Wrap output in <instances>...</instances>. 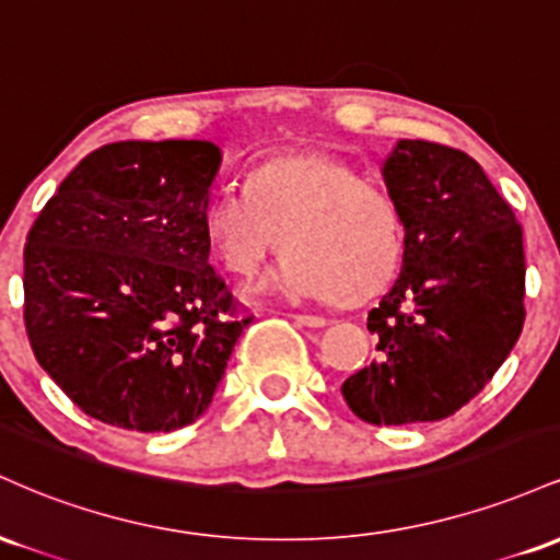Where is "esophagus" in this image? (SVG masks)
Here are the masks:
<instances>
[{
  "mask_svg": "<svg viewBox=\"0 0 560 560\" xmlns=\"http://www.w3.org/2000/svg\"><path fill=\"white\" fill-rule=\"evenodd\" d=\"M292 318H294V324L311 326V329H320V326H326L324 316H302V313H298V316H292Z\"/></svg>",
  "mask_w": 560,
  "mask_h": 560,
  "instance_id": "34e87169",
  "label": "esophagus"
}]
</instances>
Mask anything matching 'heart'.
Wrapping results in <instances>:
<instances>
[{
	"instance_id": "1",
	"label": "heart",
	"mask_w": 560,
	"mask_h": 560,
	"mask_svg": "<svg viewBox=\"0 0 560 560\" xmlns=\"http://www.w3.org/2000/svg\"><path fill=\"white\" fill-rule=\"evenodd\" d=\"M202 231L229 273H258L284 255L255 292L273 298L361 300L395 276L402 221L395 199L326 152H287L247 173L242 189L221 186L202 208Z\"/></svg>"
}]
</instances>
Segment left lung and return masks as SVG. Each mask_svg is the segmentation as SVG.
I'll return each instance as SVG.
<instances>
[{"label":"left lung","mask_w":560,"mask_h":560,"mask_svg":"<svg viewBox=\"0 0 560 560\" xmlns=\"http://www.w3.org/2000/svg\"><path fill=\"white\" fill-rule=\"evenodd\" d=\"M382 176L402 221L400 276L369 313L382 355L342 395L376 427L440 421L490 382L522 334V226L453 147L400 139Z\"/></svg>","instance_id":"8db88e82"}]
</instances>
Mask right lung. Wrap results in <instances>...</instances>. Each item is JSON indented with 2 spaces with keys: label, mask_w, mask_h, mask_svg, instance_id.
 <instances>
[{
  "label": "right lung",
  "mask_w": 560,
  "mask_h": 560,
  "mask_svg": "<svg viewBox=\"0 0 560 560\" xmlns=\"http://www.w3.org/2000/svg\"><path fill=\"white\" fill-rule=\"evenodd\" d=\"M221 160L205 139L105 144L28 231L25 331L96 421L173 432L213 402L249 324L208 262L202 208Z\"/></svg>",
  "instance_id": "1"
}]
</instances>
